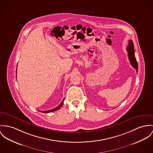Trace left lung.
<instances>
[{
    "label": "left lung",
    "instance_id": "1",
    "mask_svg": "<svg viewBox=\"0 0 153 153\" xmlns=\"http://www.w3.org/2000/svg\"><path fill=\"white\" fill-rule=\"evenodd\" d=\"M127 51L128 52V58L129 59L131 65L133 66V68H134L137 73L138 72V65L136 59L135 55H134V45L132 40H129V44L127 47Z\"/></svg>",
    "mask_w": 153,
    "mask_h": 153
}]
</instances>
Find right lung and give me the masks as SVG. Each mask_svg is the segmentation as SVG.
<instances>
[{"label":"right lung","mask_w":153,"mask_h":153,"mask_svg":"<svg viewBox=\"0 0 153 153\" xmlns=\"http://www.w3.org/2000/svg\"><path fill=\"white\" fill-rule=\"evenodd\" d=\"M16 73H17V69H16ZM64 100H65V99H63V100H62V102L59 104V105L58 106H56V108H53V109H51V110H48V111H40V112H44V113H49V112H54V111H56V110H58V109H60L62 105H63V101H64Z\"/></svg>","instance_id":"1"}]
</instances>
